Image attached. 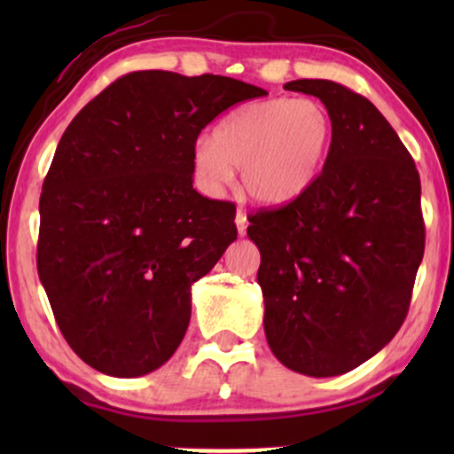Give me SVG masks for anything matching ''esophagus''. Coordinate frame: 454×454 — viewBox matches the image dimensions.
Wrapping results in <instances>:
<instances>
[{"instance_id":"esophagus-1","label":"esophagus","mask_w":454,"mask_h":454,"mask_svg":"<svg viewBox=\"0 0 454 454\" xmlns=\"http://www.w3.org/2000/svg\"><path fill=\"white\" fill-rule=\"evenodd\" d=\"M234 222H237V231H239V234H241V237H243V234L247 232V215H245V213H243L241 209H239V211H237V217H234Z\"/></svg>"}]
</instances>
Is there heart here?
<instances>
[{
  "instance_id": "1",
  "label": "heart",
  "mask_w": 454,
  "mask_h": 454,
  "mask_svg": "<svg viewBox=\"0 0 454 454\" xmlns=\"http://www.w3.org/2000/svg\"><path fill=\"white\" fill-rule=\"evenodd\" d=\"M333 143V119L320 102L270 98L245 104L198 137L192 151L196 179L211 194L241 168L245 194L260 205H286L320 176Z\"/></svg>"
}]
</instances>
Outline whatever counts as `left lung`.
<instances>
[{
	"instance_id": "left-lung-1",
	"label": "left lung",
	"mask_w": 454,
	"mask_h": 454,
	"mask_svg": "<svg viewBox=\"0 0 454 454\" xmlns=\"http://www.w3.org/2000/svg\"><path fill=\"white\" fill-rule=\"evenodd\" d=\"M284 87L320 98L333 143L305 194L249 215L264 333L293 372L341 376L382 350L408 316L425 254L420 176L397 132L361 93L325 78Z\"/></svg>"
}]
</instances>
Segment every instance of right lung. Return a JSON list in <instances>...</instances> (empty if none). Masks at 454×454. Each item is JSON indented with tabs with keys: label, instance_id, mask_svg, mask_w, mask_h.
Returning a JSON list of instances; mask_svg holds the SVG:
<instances>
[{
	"label": "right lung",
	"instance_id": "obj_1",
	"mask_svg": "<svg viewBox=\"0 0 454 454\" xmlns=\"http://www.w3.org/2000/svg\"><path fill=\"white\" fill-rule=\"evenodd\" d=\"M267 96L237 78L140 70L82 108L40 196L38 275L67 346L138 378L173 356L190 288L237 239V207L192 187V151L217 114Z\"/></svg>",
	"mask_w": 454,
	"mask_h": 454
}]
</instances>
